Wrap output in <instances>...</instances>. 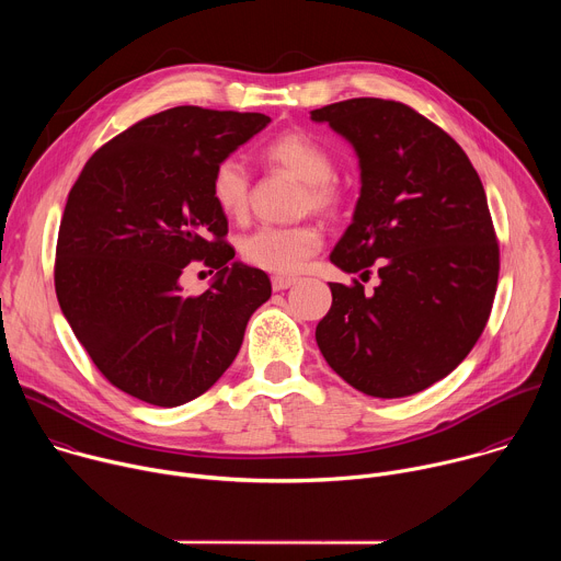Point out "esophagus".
<instances>
[{
    "label": "esophagus",
    "instance_id": "1",
    "mask_svg": "<svg viewBox=\"0 0 561 561\" xmlns=\"http://www.w3.org/2000/svg\"><path fill=\"white\" fill-rule=\"evenodd\" d=\"M271 284H273V290H286V288H290V286H295V284H297V277L275 275V277L271 279Z\"/></svg>",
    "mask_w": 561,
    "mask_h": 561
}]
</instances>
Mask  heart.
I'll use <instances>...</instances> for the list:
<instances>
[{
    "instance_id": "b5f03b06",
    "label": "heart",
    "mask_w": 561,
    "mask_h": 561,
    "mask_svg": "<svg viewBox=\"0 0 561 561\" xmlns=\"http://www.w3.org/2000/svg\"><path fill=\"white\" fill-rule=\"evenodd\" d=\"M264 157L271 164L286 169L306 184L301 197L304 208L331 210L337 206L340 195L333 186L335 162L331 152L312 135L288 130L277 135L264 146ZM210 195L217 208L230 217L242 219L249 210L251 175L239 157H224L210 178ZM324 234L312 224L297 226H260L242 242L244 260L268 273H297L308 257L322 249Z\"/></svg>"
}]
</instances>
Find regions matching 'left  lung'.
I'll use <instances>...</instances> for the list:
<instances>
[{"label": "left lung", "instance_id": "8db88e82", "mask_svg": "<svg viewBox=\"0 0 561 561\" xmlns=\"http://www.w3.org/2000/svg\"><path fill=\"white\" fill-rule=\"evenodd\" d=\"M344 137L359 164L353 221L331 253L379 286L329 284L314 340L364 394H415L453 373L493 308L500 249L486 193L459 144L413 108L357 98L310 111Z\"/></svg>", "mask_w": 561, "mask_h": 561}]
</instances>
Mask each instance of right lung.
I'll list each match as a JSON object with an SVG mask.
<instances>
[{
    "label": "right lung",
    "instance_id": "right-lung-1",
    "mask_svg": "<svg viewBox=\"0 0 561 561\" xmlns=\"http://www.w3.org/2000/svg\"><path fill=\"white\" fill-rule=\"evenodd\" d=\"M268 124L262 113L162 111L102 146L68 193L59 308L100 373L146 404L175 409L206 392L271 297L264 271L232 260L210 195L215 167ZM193 259L218 271L202 296L181 288Z\"/></svg>",
    "mask_w": 561,
    "mask_h": 561
}]
</instances>
